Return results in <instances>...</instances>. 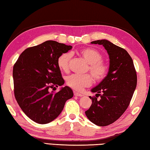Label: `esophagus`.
<instances>
[{"label": "esophagus", "instance_id": "34e87169", "mask_svg": "<svg viewBox=\"0 0 150 150\" xmlns=\"http://www.w3.org/2000/svg\"><path fill=\"white\" fill-rule=\"evenodd\" d=\"M74 95H75V96H79V97H81V96H83V95H82V94L79 93H77V92H74Z\"/></svg>", "mask_w": 150, "mask_h": 150}]
</instances>
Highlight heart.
<instances>
[{"label":"heart","mask_w":150,"mask_h":150,"mask_svg":"<svg viewBox=\"0 0 150 150\" xmlns=\"http://www.w3.org/2000/svg\"><path fill=\"white\" fill-rule=\"evenodd\" d=\"M78 54L88 63V70H89L94 79L96 82L103 81L108 75L109 65L103 61V55L99 51L94 48H83L78 52ZM72 54L65 52L61 54L57 59V65L63 71L67 72L72 59ZM67 85L76 91H81L83 88L88 87L93 83V78L89 74L78 75L73 74L66 79Z\"/></svg>","instance_id":"b5f03b06"}]
</instances>
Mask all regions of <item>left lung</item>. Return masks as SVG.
<instances>
[{
  "label": "left lung",
  "mask_w": 150,
  "mask_h": 150,
  "mask_svg": "<svg viewBox=\"0 0 150 150\" xmlns=\"http://www.w3.org/2000/svg\"><path fill=\"white\" fill-rule=\"evenodd\" d=\"M91 44L105 47L110 58V69L105 79L91 90L97 94L89 96L93 104L85 115L96 125L106 126L117 120L128 107L136 87L137 75L132 59L123 48L106 40Z\"/></svg>",
  "instance_id": "8db88e82"
}]
</instances>
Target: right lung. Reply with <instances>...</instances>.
<instances>
[{
    "label": "right lung",
    "mask_w": 150,
    "mask_h": 150,
    "mask_svg": "<svg viewBox=\"0 0 150 150\" xmlns=\"http://www.w3.org/2000/svg\"><path fill=\"white\" fill-rule=\"evenodd\" d=\"M72 48L48 40L25 50L13 67L14 93L20 107L35 122L44 124L56 118L65 103L73 96L69 87L59 92L51 88L64 84L57 59Z\"/></svg>",
    "instance_id": "obj_1"
}]
</instances>
